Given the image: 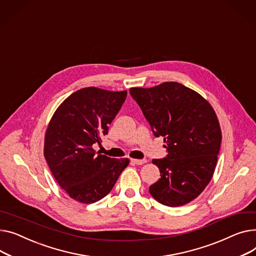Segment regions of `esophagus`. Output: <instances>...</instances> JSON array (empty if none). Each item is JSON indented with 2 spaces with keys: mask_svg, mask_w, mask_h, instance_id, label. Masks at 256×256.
<instances>
[{
  "mask_svg": "<svg viewBox=\"0 0 256 256\" xmlns=\"http://www.w3.org/2000/svg\"><path fill=\"white\" fill-rule=\"evenodd\" d=\"M130 161H131V163L136 164V165H142V164H144L146 162V159H142V160H140V159H131Z\"/></svg>",
  "mask_w": 256,
  "mask_h": 256,
  "instance_id": "obj_1",
  "label": "esophagus"
}]
</instances>
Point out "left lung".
Returning <instances> with one entry per match:
<instances>
[{
	"label": "left lung",
	"instance_id": "8db88e82",
	"mask_svg": "<svg viewBox=\"0 0 256 256\" xmlns=\"http://www.w3.org/2000/svg\"><path fill=\"white\" fill-rule=\"evenodd\" d=\"M156 138L163 136L168 155L153 159L160 178L150 193L160 204L180 206L196 198L213 176L221 129L213 108L193 90L174 82L131 88Z\"/></svg>",
	"mask_w": 256,
	"mask_h": 256
}]
</instances>
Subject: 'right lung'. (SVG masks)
I'll list each match as a JSON object with an SVG mask.
<instances>
[{"instance_id": "obj_1", "label": "right lung", "mask_w": 256, "mask_h": 256, "mask_svg": "<svg viewBox=\"0 0 256 256\" xmlns=\"http://www.w3.org/2000/svg\"><path fill=\"white\" fill-rule=\"evenodd\" d=\"M127 97L88 86L71 94L54 112L45 133L44 157L56 181L75 200L93 204L112 191L129 159L95 152Z\"/></svg>"}]
</instances>
